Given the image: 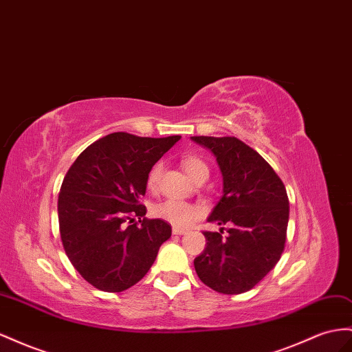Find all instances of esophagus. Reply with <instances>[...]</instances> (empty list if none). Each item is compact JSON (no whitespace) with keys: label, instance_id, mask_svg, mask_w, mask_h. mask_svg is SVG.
<instances>
[{"label":"esophagus","instance_id":"esophagus-1","mask_svg":"<svg viewBox=\"0 0 352 352\" xmlns=\"http://www.w3.org/2000/svg\"><path fill=\"white\" fill-rule=\"evenodd\" d=\"M173 234L175 235H185L186 231L185 230H179V228H173Z\"/></svg>","mask_w":352,"mask_h":352}]
</instances>
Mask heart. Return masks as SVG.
Segmentation results:
<instances>
[{
    "label": "heart",
    "instance_id": "obj_1",
    "mask_svg": "<svg viewBox=\"0 0 352 352\" xmlns=\"http://www.w3.org/2000/svg\"><path fill=\"white\" fill-rule=\"evenodd\" d=\"M182 167L189 177L198 180L208 176V166L197 155H185L182 158ZM161 173H163V163H155L151 167L146 186L149 191H155L160 184ZM154 214L161 221H166L175 228H188L204 214L203 207L192 203L182 201V199H166L154 207Z\"/></svg>",
    "mask_w": 352,
    "mask_h": 352
}]
</instances>
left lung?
<instances>
[{
    "mask_svg": "<svg viewBox=\"0 0 352 352\" xmlns=\"http://www.w3.org/2000/svg\"><path fill=\"white\" fill-rule=\"evenodd\" d=\"M191 139L212 151L223 176V195L208 222L230 226L203 232L206 249L194 267L206 286L223 294H240L253 289L277 265L286 247V186L267 161L240 139Z\"/></svg>",
    "mask_w": 352,
    "mask_h": 352,
    "instance_id": "1",
    "label": "left lung"
}]
</instances>
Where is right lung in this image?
<instances>
[{
	"label": "right lung",
	"instance_id": "add662e5",
	"mask_svg": "<svg viewBox=\"0 0 352 352\" xmlns=\"http://www.w3.org/2000/svg\"><path fill=\"white\" fill-rule=\"evenodd\" d=\"M179 139L111 133L69 167L58 201L60 239L74 268L91 286L111 293L135 286L172 235L170 223L145 217L140 198L151 167Z\"/></svg>",
	"mask_w": 352,
	"mask_h": 352
}]
</instances>
